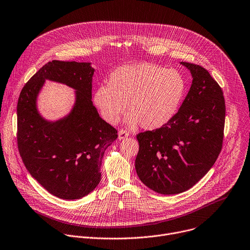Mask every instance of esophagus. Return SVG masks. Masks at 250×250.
I'll return each mask as SVG.
<instances>
[{
	"label": "esophagus",
	"mask_w": 250,
	"mask_h": 250,
	"mask_svg": "<svg viewBox=\"0 0 250 250\" xmlns=\"http://www.w3.org/2000/svg\"><path fill=\"white\" fill-rule=\"evenodd\" d=\"M129 135H130V133H129L127 130L121 129V130L119 131V133H118V138H119V140H123V139H125V138H127Z\"/></svg>",
	"instance_id": "esophagus-1"
}]
</instances>
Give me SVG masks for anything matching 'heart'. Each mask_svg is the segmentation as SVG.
<instances>
[{
    "label": "heart",
    "mask_w": 250,
    "mask_h": 250,
    "mask_svg": "<svg viewBox=\"0 0 250 250\" xmlns=\"http://www.w3.org/2000/svg\"><path fill=\"white\" fill-rule=\"evenodd\" d=\"M187 90L185 77L176 69L141 62L123 65L110 74L108 85H100L94 103L102 117L116 124L126 110V123L147 130L168 124L177 114Z\"/></svg>",
    "instance_id": "obj_1"
}]
</instances>
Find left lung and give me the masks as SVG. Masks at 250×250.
<instances>
[{
  "label": "left lung",
  "mask_w": 250,
  "mask_h": 250,
  "mask_svg": "<svg viewBox=\"0 0 250 250\" xmlns=\"http://www.w3.org/2000/svg\"><path fill=\"white\" fill-rule=\"evenodd\" d=\"M181 63L189 69L192 82L177 114L163 127L137 135V175L163 195L195 186L215 163L224 142L223 89L203 66Z\"/></svg>",
  "instance_id": "8db88e82"
}]
</instances>
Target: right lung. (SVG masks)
Segmentation results:
<instances>
[{
	"mask_svg": "<svg viewBox=\"0 0 250 250\" xmlns=\"http://www.w3.org/2000/svg\"><path fill=\"white\" fill-rule=\"evenodd\" d=\"M93 73L88 62H48L25 83L18 100L21 158L39 184L63 200L83 198L97 187L104 152L118 137L92 104ZM45 79L78 90L72 113L57 123L45 122L36 110V96Z\"/></svg>",
	"mask_w": 250,
	"mask_h": 250,
	"instance_id": "1",
	"label": "right lung"
}]
</instances>
